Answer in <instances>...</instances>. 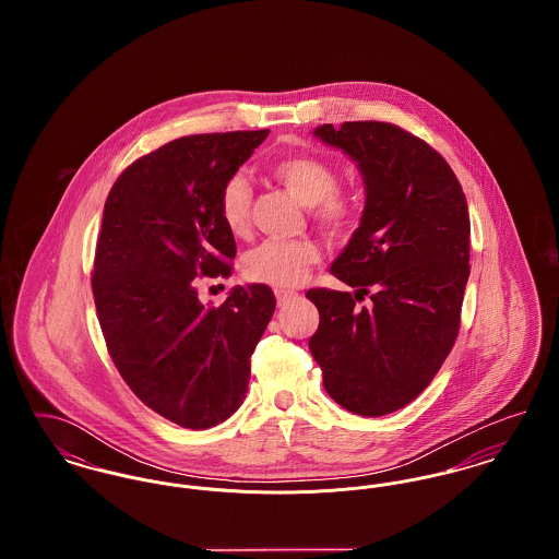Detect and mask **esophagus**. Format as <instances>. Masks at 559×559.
<instances>
[{
  "label": "esophagus",
  "mask_w": 559,
  "mask_h": 559,
  "mask_svg": "<svg viewBox=\"0 0 559 559\" xmlns=\"http://www.w3.org/2000/svg\"><path fill=\"white\" fill-rule=\"evenodd\" d=\"M276 301H278V306H287L289 301H295L297 297H299V293L289 292V289H276Z\"/></svg>",
  "instance_id": "34e87169"
}]
</instances>
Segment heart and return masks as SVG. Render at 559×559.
Masks as SVG:
<instances>
[{
    "label": "heart",
    "instance_id": "obj_1",
    "mask_svg": "<svg viewBox=\"0 0 559 559\" xmlns=\"http://www.w3.org/2000/svg\"><path fill=\"white\" fill-rule=\"evenodd\" d=\"M267 171L301 205L312 207L320 226L333 233H344L354 226L360 203L352 192L337 188V169L329 160L317 155H287L272 160ZM217 212L230 235L245 237L249 233L251 187L245 176L233 174L224 180L217 197ZM319 258L314 240H266L245 255L242 270L253 283L293 287L306 278Z\"/></svg>",
    "mask_w": 559,
    "mask_h": 559
}]
</instances>
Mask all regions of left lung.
<instances>
[{"label": "left lung", "instance_id": "obj_1", "mask_svg": "<svg viewBox=\"0 0 559 559\" xmlns=\"http://www.w3.org/2000/svg\"><path fill=\"white\" fill-rule=\"evenodd\" d=\"M317 135L358 163L367 205L331 274L356 293L310 289V337L329 396L381 417L417 399L451 354L469 278V212L451 165L385 121L331 123ZM372 295L369 307L357 304Z\"/></svg>", "mask_w": 559, "mask_h": 559}]
</instances>
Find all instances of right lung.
I'll return each instance as SVG.
<instances>
[{
    "instance_id": "obj_1",
    "label": "right lung",
    "mask_w": 559,
    "mask_h": 559,
    "mask_svg": "<svg viewBox=\"0 0 559 559\" xmlns=\"http://www.w3.org/2000/svg\"><path fill=\"white\" fill-rule=\"evenodd\" d=\"M267 133L171 140L108 192L92 272L100 329L133 394L176 426L207 429L239 408L276 308L267 285L235 287L219 308L197 295V278L233 274L237 242L217 197Z\"/></svg>"
}]
</instances>
